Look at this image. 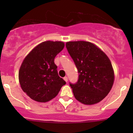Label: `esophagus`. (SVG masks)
<instances>
[{"label":"esophagus","mask_w":133,"mask_h":133,"mask_svg":"<svg viewBox=\"0 0 133 133\" xmlns=\"http://www.w3.org/2000/svg\"><path fill=\"white\" fill-rule=\"evenodd\" d=\"M64 80H65V82H68V77H67V76H65V77H64Z\"/></svg>","instance_id":"1"}]
</instances>
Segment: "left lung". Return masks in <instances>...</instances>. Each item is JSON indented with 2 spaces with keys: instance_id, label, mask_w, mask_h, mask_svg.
Returning <instances> with one entry per match:
<instances>
[{
  "instance_id": "8db88e82",
  "label": "left lung",
  "mask_w": 133,
  "mask_h": 133,
  "mask_svg": "<svg viewBox=\"0 0 133 133\" xmlns=\"http://www.w3.org/2000/svg\"><path fill=\"white\" fill-rule=\"evenodd\" d=\"M65 46L79 74L76 83H69L75 98L85 105L98 103L113 85L115 75L109 58L89 42H68Z\"/></svg>"
}]
</instances>
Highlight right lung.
<instances>
[{"label":"right lung","instance_id":"1","mask_svg":"<svg viewBox=\"0 0 133 133\" xmlns=\"http://www.w3.org/2000/svg\"><path fill=\"white\" fill-rule=\"evenodd\" d=\"M64 48L63 42H43L24 58L18 72V79L23 91L31 99L39 102L49 101L65 84L58 76L54 62L55 57Z\"/></svg>","mask_w":133,"mask_h":133}]
</instances>
